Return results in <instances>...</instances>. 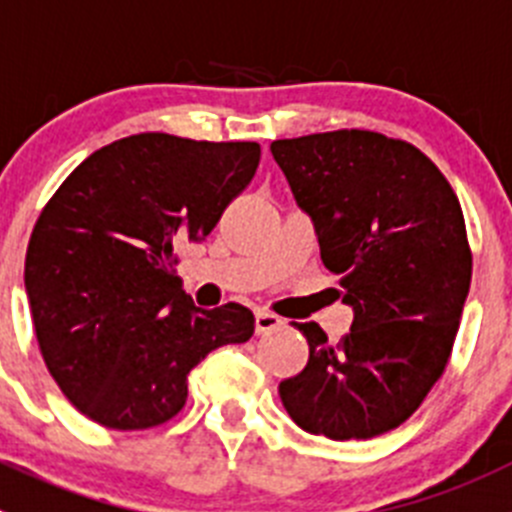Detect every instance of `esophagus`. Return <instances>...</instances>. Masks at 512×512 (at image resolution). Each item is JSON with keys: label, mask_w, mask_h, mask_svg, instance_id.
<instances>
[{"label": "esophagus", "mask_w": 512, "mask_h": 512, "mask_svg": "<svg viewBox=\"0 0 512 512\" xmlns=\"http://www.w3.org/2000/svg\"><path fill=\"white\" fill-rule=\"evenodd\" d=\"M283 324H285V321L280 319L278 313L255 311V331H257V334H260V336L273 334V331H278Z\"/></svg>", "instance_id": "34e87169"}]
</instances>
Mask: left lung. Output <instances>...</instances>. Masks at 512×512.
Here are the masks:
<instances>
[{
  "mask_svg": "<svg viewBox=\"0 0 512 512\" xmlns=\"http://www.w3.org/2000/svg\"><path fill=\"white\" fill-rule=\"evenodd\" d=\"M270 150L354 308L336 344L319 324H296L308 362L280 382V400L308 434H388L418 411L457 339L472 280L457 193L416 145L380 132H319Z\"/></svg>",
  "mask_w": 512,
  "mask_h": 512,
  "instance_id": "1",
  "label": "left lung"
}]
</instances>
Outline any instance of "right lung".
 I'll return each instance as SVG.
<instances>
[{
	"instance_id": "add662e5",
	"label": "right lung",
	"mask_w": 512,
	"mask_h": 512,
	"mask_svg": "<svg viewBox=\"0 0 512 512\" xmlns=\"http://www.w3.org/2000/svg\"><path fill=\"white\" fill-rule=\"evenodd\" d=\"M257 142H196L165 132L91 153L40 211L25 288L48 372L91 421L142 431L178 416L188 372L247 342L239 303L193 306L176 247L204 242L250 186Z\"/></svg>"
}]
</instances>
